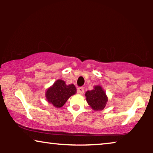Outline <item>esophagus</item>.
Segmentation results:
<instances>
[{"mask_svg": "<svg viewBox=\"0 0 153 153\" xmlns=\"http://www.w3.org/2000/svg\"><path fill=\"white\" fill-rule=\"evenodd\" d=\"M77 92H78V93L80 94V95H82V94L84 93V88L79 87V88L77 89Z\"/></svg>", "mask_w": 153, "mask_h": 153, "instance_id": "34e87169", "label": "esophagus"}]
</instances>
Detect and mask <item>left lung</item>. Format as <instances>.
Instances as JSON below:
<instances>
[{
  "instance_id": "obj_1",
  "label": "left lung",
  "mask_w": 153,
  "mask_h": 153,
  "mask_svg": "<svg viewBox=\"0 0 153 153\" xmlns=\"http://www.w3.org/2000/svg\"><path fill=\"white\" fill-rule=\"evenodd\" d=\"M85 96L88 105L95 111L103 110L107 104V95L104 90L100 85H95L91 91H88Z\"/></svg>"
}]
</instances>
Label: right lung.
Instances as JSON below:
<instances>
[{
  "label": "right lung",
  "instance_id": "obj_1",
  "mask_svg": "<svg viewBox=\"0 0 153 153\" xmlns=\"http://www.w3.org/2000/svg\"><path fill=\"white\" fill-rule=\"evenodd\" d=\"M76 93V88L74 84L67 85L65 81L58 79L51 86L46 90L45 97L49 104H53L56 108H60Z\"/></svg>",
  "mask_w": 153,
  "mask_h": 153
}]
</instances>
